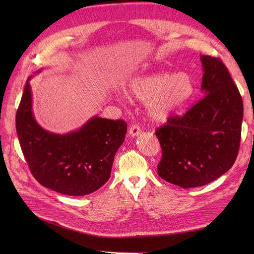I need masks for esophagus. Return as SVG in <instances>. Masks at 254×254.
<instances>
[{
	"label": "esophagus",
	"instance_id": "1",
	"mask_svg": "<svg viewBox=\"0 0 254 254\" xmlns=\"http://www.w3.org/2000/svg\"><path fill=\"white\" fill-rule=\"evenodd\" d=\"M141 132V128H140V127L139 126H137V125H132L130 127H129V129H128V134H129V136H131V137H137L139 134Z\"/></svg>",
	"mask_w": 254,
	"mask_h": 254
}]
</instances>
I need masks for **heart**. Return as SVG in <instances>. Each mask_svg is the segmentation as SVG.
<instances>
[{"label":"heart","instance_id":"obj_1","mask_svg":"<svg viewBox=\"0 0 254 254\" xmlns=\"http://www.w3.org/2000/svg\"><path fill=\"white\" fill-rule=\"evenodd\" d=\"M125 95L145 101L148 116L166 122L188 102L193 92V81L186 73H150L131 78L124 87Z\"/></svg>","mask_w":254,"mask_h":254}]
</instances>
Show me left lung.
Returning <instances> with one entry per match:
<instances>
[{
    "label": "left lung",
    "mask_w": 254,
    "mask_h": 254,
    "mask_svg": "<svg viewBox=\"0 0 254 254\" xmlns=\"http://www.w3.org/2000/svg\"><path fill=\"white\" fill-rule=\"evenodd\" d=\"M205 97L183 116H172L155 135L162 147L157 174L190 189L219 178L234 165L241 141L243 101L218 58L201 56Z\"/></svg>",
    "instance_id": "1"
}]
</instances>
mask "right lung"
Masks as SVG:
<instances>
[{"mask_svg": "<svg viewBox=\"0 0 254 254\" xmlns=\"http://www.w3.org/2000/svg\"><path fill=\"white\" fill-rule=\"evenodd\" d=\"M31 78L26 80L16 112V131L33 176L45 188L66 195L81 196L98 190L110 178L127 123L95 116L78 130L52 134L40 127L33 115Z\"/></svg>", "mask_w": 254, "mask_h": 254, "instance_id": "right-lung-1", "label": "right lung"}]
</instances>
